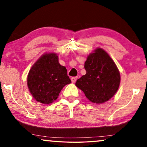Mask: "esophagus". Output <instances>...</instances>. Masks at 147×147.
Masks as SVG:
<instances>
[{
  "label": "esophagus",
  "mask_w": 147,
  "mask_h": 147,
  "mask_svg": "<svg viewBox=\"0 0 147 147\" xmlns=\"http://www.w3.org/2000/svg\"><path fill=\"white\" fill-rule=\"evenodd\" d=\"M77 79H78V77H72L71 78V80L73 83H75V82H76V80H77Z\"/></svg>",
  "instance_id": "esophagus-1"
}]
</instances>
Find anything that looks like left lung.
<instances>
[{"mask_svg":"<svg viewBox=\"0 0 147 147\" xmlns=\"http://www.w3.org/2000/svg\"><path fill=\"white\" fill-rule=\"evenodd\" d=\"M84 68L86 75L76 81V86L94 103L110 100L117 92L120 82L119 71L111 57L98 48L88 56Z\"/></svg>","mask_w":147,"mask_h":147,"instance_id":"8db88e82","label":"left lung"}]
</instances>
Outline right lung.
Wrapping results in <instances>:
<instances>
[{
	"instance_id": "add662e5",
	"label": "right lung",
	"mask_w": 147,
	"mask_h": 147,
	"mask_svg": "<svg viewBox=\"0 0 147 147\" xmlns=\"http://www.w3.org/2000/svg\"><path fill=\"white\" fill-rule=\"evenodd\" d=\"M71 83L65 67L58 61L55 53L45 54L30 69L27 78L29 91L37 102L52 103L64 86Z\"/></svg>"
}]
</instances>
